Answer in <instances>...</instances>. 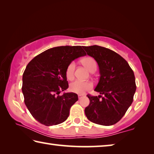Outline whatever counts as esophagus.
<instances>
[{
	"label": "esophagus",
	"mask_w": 154,
	"mask_h": 154,
	"mask_svg": "<svg viewBox=\"0 0 154 154\" xmlns=\"http://www.w3.org/2000/svg\"><path fill=\"white\" fill-rule=\"evenodd\" d=\"M83 96H84L83 94H78V98H79V99H80L82 98Z\"/></svg>",
	"instance_id": "obj_1"
}]
</instances>
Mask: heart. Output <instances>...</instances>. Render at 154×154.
I'll return each instance as SVG.
<instances>
[{
  "label": "heart",
  "mask_w": 154,
  "mask_h": 154,
  "mask_svg": "<svg viewBox=\"0 0 154 154\" xmlns=\"http://www.w3.org/2000/svg\"><path fill=\"white\" fill-rule=\"evenodd\" d=\"M82 63L90 72L96 71L97 64L94 59L92 57H86L82 60ZM75 69V62H71L68 64L66 69V76L68 79L72 80L74 78V72ZM92 88V83L89 82H82L76 80L70 84L69 90L71 92L77 94H83Z\"/></svg>",
  "instance_id": "heart-1"
}]
</instances>
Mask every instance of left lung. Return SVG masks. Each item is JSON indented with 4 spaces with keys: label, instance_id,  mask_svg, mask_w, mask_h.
Instances as JSON below:
<instances>
[{
    "label": "left lung",
    "instance_id": "left-lung-1",
    "mask_svg": "<svg viewBox=\"0 0 154 154\" xmlns=\"http://www.w3.org/2000/svg\"><path fill=\"white\" fill-rule=\"evenodd\" d=\"M83 49L97 62L100 79L94 90L103 95H87L90 104L85 114L93 123L111 126L120 120L133 101L137 89L134 72L126 60L111 49L98 45Z\"/></svg>",
    "mask_w": 154,
    "mask_h": 154
}]
</instances>
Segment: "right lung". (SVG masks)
<instances>
[{
	"label": "right lung",
	"mask_w": 154,
	"mask_h": 154,
	"mask_svg": "<svg viewBox=\"0 0 154 154\" xmlns=\"http://www.w3.org/2000/svg\"><path fill=\"white\" fill-rule=\"evenodd\" d=\"M86 55L81 46L56 47L42 52L28 64L22 77V93L28 111L36 121L49 126L68 118L78 100L69 88L66 69L70 62Z\"/></svg>",
	"instance_id": "obj_1"
}]
</instances>
